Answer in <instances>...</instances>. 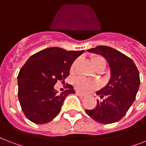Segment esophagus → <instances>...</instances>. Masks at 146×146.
<instances>
[{"mask_svg": "<svg viewBox=\"0 0 146 146\" xmlns=\"http://www.w3.org/2000/svg\"><path fill=\"white\" fill-rule=\"evenodd\" d=\"M76 95H77L78 96H80V97H81V98H83L85 96V95L84 94H82V93H81V92H76Z\"/></svg>", "mask_w": 146, "mask_h": 146, "instance_id": "esophagus-1", "label": "esophagus"}]
</instances>
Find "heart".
Returning <instances> with one entry per match:
<instances>
[{
    "label": "heart",
    "instance_id": "b5f03b06",
    "mask_svg": "<svg viewBox=\"0 0 146 146\" xmlns=\"http://www.w3.org/2000/svg\"><path fill=\"white\" fill-rule=\"evenodd\" d=\"M91 62L95 69H96L100 66H102V65H105L104 60L102 57H99V56H95V57H92ZM75 65L76 62L73 63L72 66H71V72H73L74 70ZM74 86L80 92L86 93V92H89L96 89L98 87V83L95 81H92V80H87L86 78L79 77L77 79H76L75 81H74Z\"/></svg>",
    "mask_w": 146,
    "mask_h": 146
}]
</instances>
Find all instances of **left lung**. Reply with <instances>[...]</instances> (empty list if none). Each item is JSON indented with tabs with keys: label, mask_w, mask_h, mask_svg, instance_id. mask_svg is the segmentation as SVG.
<instances>
[{
	"label": "left lung",
	"mask_w": 146,
	"mask_h": 146,
	"mask_svg": "<svg viewBox=\"0 0 146 146\" xmlns=\"http://www.w3.org/2000/svg\"><path fill=\"white\" fill-rule=\"evenodd\" d=\"M87 50L107 60L111 68V78L108 84L96 92L103 101L97 100L96 108L86 110V112L101 123L117 122L136 99L140 84L138 69L129 57L111 47L99 45Z\"/></svg>",
	"instance_id": "1"
}]
</instances>
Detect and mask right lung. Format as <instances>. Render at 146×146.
Returning <instances> with one entry per match:
<instances>
[{"label":"right lung","instance_id":"1","mask_svg":"<svg viewBox=\"0 0 146 146\" xmlns=\"http://www.w3.org/2000/svg\"><path fill=\"white\" fill-rule=\"evenodd\" d=\"M83 52L53 47L40 50L27 60L17 77L18 98L27 119L44 124L58 115L64 99L75 91L71 86L57 94L54 85L57 81L64 82L73 61Z\"/></svg>","mask_w":146,"mask_h":146}]
</instances>
